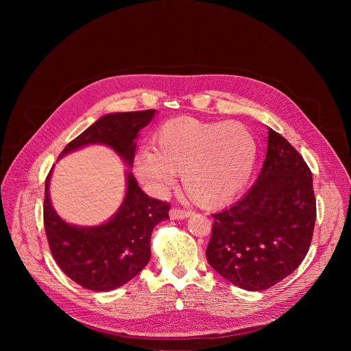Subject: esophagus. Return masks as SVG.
<instances>
[{
    "label": "esophagus",
    "mask_w": 351,
    "mask_h": 351,
    "mask_svg": "<svg viewBox=\"0 0 351 351\" xmlns=\"http://www.w3.org/2000/svg\"><path fill=\"white\" fill-rule=\"evenodd\" d=\"M190 215H191V213L184 211V210H180V208H172V210L169 211V218L173 219V221L184 219V218H189Z\"/></svg>",
    "instance_id": "obj_1"
}]
</instances>
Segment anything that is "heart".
Listing matches in <instances>:
<instances>
[{
    "label": "heart",
    "mask_w": 351,
    "mask_h": 351,
    "mask_svg": "<svg viewBox=\"0 0 351 351\" xmlns=\"http://www.w3.org/2000/svg\"><path fill=\"white\" fill-rule=\"evenodd\" d=\"M257 158V143L244 125L178 117L156 133V148L134 157L137 178L157 191L171 189L183 172L189 197L202 208L226 206L244 189Z\"/></svg>",
    "instance_id": "1"
}]
</instances>
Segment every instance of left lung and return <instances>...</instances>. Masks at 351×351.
Masks as SVG:
<instances>
[{
  "label": "left lung",
  "mask_w": 351,
  "mask_h": 351,
  "mask_svg": "<svg viewBox=\"0 0 351 351\" xmlns=\"http://www.w3.org/2000/svg\"><path fill=\"white\" fill-rule=\"evenodd\" d=\"M208 264L244 290H265L307 256L317 204L311 171L297 149L268 128L263 169L239 202L213 215Z\"/></svg>",
  "instance_id": "obj_1"
}]
</instances>
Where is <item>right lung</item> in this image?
<instances>
[{
  "label": "right lung",
  "instance_id": "1",
  "mask_svg": "<svg viewBox=\"0 0 351 351\" xmlns=\"http://www.w3.org/2000/svg\"><path fill=\"white\" fill-rule=\"evenodd\" d=\"M156 114V110L107 114L72 140L60 154L62 158L83 147L101 144L114 149L129 167L125 171L123 202L108 221L94 226L68 223L57 214L49 198L54 167L45 179L44 228L49 250L64 274L84 289L110 291L133 279L152 257L153 229L169 218V204L149 198L130 172L138 132Z\"/></svg>",
  "mask_w": 351,
  "mask_h": 351
}]
</instances>
